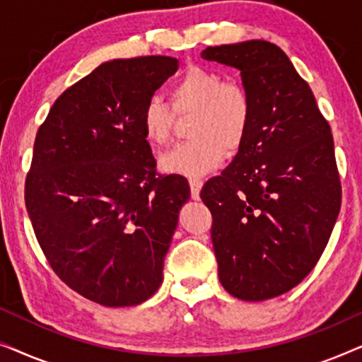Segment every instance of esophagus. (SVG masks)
<instances>
[{
  "instance_id": "obj_1",
  "label": "esophagus",
  "mask_w": 362,
  "mask_h": 362,
  "mask_svg": "<svg viewBox=\"0 0 362 362\" xmlns=\"http://www.w3.org/2000/svg\"><path fill=\"white\" fill-rule=\"evenodd\" d=\"M189 187H191V197H192V199H199L202 180H199V177H189Z\"/></svg>"
}]
</instances>
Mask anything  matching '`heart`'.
Instances as JSON below:
<instances>
[{
  "label": "heart",
  "instance_id": "obj_1",
  "mask_svg": "<svg viewBox=\"0 0 362 362\" xmlns=\"http://www.w3.org/2000/svg\"><path fill=\"white\" fill-rule=\"evenodd\" d=\"M171 107L158 97L148 98L140 113L143 138L156 150L171 141L176 115L194 113L189 122V141L181 143L161 158L165 171L196 176L219 166L227 151L244 143L252 120V100L240 82L224 78L212 69L189 66L170 92Z\"/></svg>",
  "mask_w": 362,
  "mask_h": 362
}]
</instances>
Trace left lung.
<instances>
[{"mask_svg": "<svg viewBox=\"0 0 362 362\" xmlns=\"http://www.w3.org/2000/svg\"><path fill=\"white\" fill-rule=\"evenodd\" d=\"M239 69L252 100L242 146L201 199L212 214L219 280L245 301L274 298L313 270L341 207L329 123L308 83L269 41L207 47L201 54Z\"/></svg>", "mask_w": 362, "mask_h": 362, "instance_id": "left-lung-1", "label": "left lung"}]
</instances>
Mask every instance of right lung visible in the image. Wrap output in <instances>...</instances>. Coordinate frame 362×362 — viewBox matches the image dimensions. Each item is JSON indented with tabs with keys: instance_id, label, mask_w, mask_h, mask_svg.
<instances>
[{
	"instance_id": "obj_1",
	"label": "right lung",
	"mask_w": 362,
	"mask_h": 362,
	"mask_svg": "<svg viewBox=\"0 0 362 362\" xmlns=\"http://www.w3.org/2000/svg\"><path fill=\"white\" fill-rule=\"evenodd\" d=\"M176 71L168 56L102 64L61 93L34 140V234L59 279L98 305H138L163 281L189 185L156 171L140 113Z\"/></svg>"
}]
</instances>
